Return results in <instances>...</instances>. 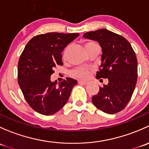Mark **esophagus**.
Returning <instances> with one entry per match:
<instances>
[{"instance_id": "34e87169", "label": "esophagus", "mask_w": 149, "mask_h": 149, "mask_svg": "<svg viewBox=\"0 0 149 149\" xmlns=\"http://www.w3.org/2000/svg\"><path fill=\"white\" fill-rule=\"evenodd\" d=\"M79 84L81 85H86V84H88V82L85 81H79Z\"/></svg>"}]
</instances>
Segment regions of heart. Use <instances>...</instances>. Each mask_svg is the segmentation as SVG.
Wrapping results in <instances>:
<instances>
[{
  "mask_svg": "<svg viewBox=\"0 0 149 149\" xmlns=\"http://www.w3.org/2000/svg\"><path fill=\"white\" fill-rule=\"evenodd\" d=\"M94 46H97V45L95 44L94 42L91 41H88L87 42L85 43L84 45V47H85V49L86 50V52H88V51L89 49H91V48L94 47ZM66 52H67V48L64 50L63 52V58H65ZM88 73H89V70L86 68H79L74 69L71 71L70 74H71L72 76L75 78H77V79H86L88 76Z\"/></svg>",
  "mask_w": 149,
  "mask_h": 149,
  "instance_id": "obj_1",
  "label": "heart"
}]
</instances>
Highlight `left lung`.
Wrapping results in <instances>:
<instances>
[{
    "label": "left lung",
    "mask_w": 149,
    "mask_h": 149,
    "mask_svg": "<svg viewBox=\"0 0 149 149\" xmlns=\"http://www.w3.org/2000/svg\"><path fill=\"white\" fill-rule=\"evenodd\" d=\"M83 37L98 42L102 49V63L97 79H108L100 87L92 102L107 114L123 110L131 99L138 77V61L131 45L123 36L106 29L85 33Z\"/></svg>",
    "instance_id": "8db88e82"
}]
</instances>
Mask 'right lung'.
I'll return each instance as SVG.
<instances>
[{"instance_id":"1","label":"right lung","mask_w":149,"mask_h":149,"mask_svg":"<svg viewBox=\"0 0 149 149\" xmlns=\"http://www.w3.org/2000/svg\"><path fill=\"white\" fill-rule=\"evenodd\" d=\"M78 33L49 32L29 41L18 63V83L25 100L38 113L51 115L62 109L77 81L71 78L57 84L50 76L54 68L63 65L62 52L79 37Z\"/></svg>"}]
</instances>
